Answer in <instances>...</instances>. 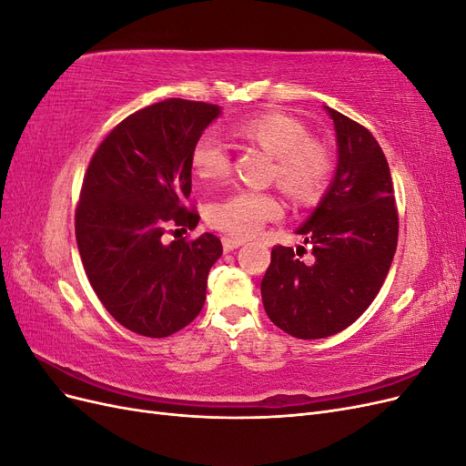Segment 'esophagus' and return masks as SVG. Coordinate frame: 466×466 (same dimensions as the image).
<instances>
[{
	"label": "esophagus",
	"instance_id": "obj_1",
	"mask_svg": "<svg viewBox=\"0 0 466 466\" xmlns=\"http://www.w3.org/2000/svg\"><path fill=\"white\" fill-rule=\"evenodd\" d=\"M243 245H245V241H241V238H229V237L223 238V250L225 252H231V250L243 247Z\"/></svg>",
	"mask_w": 466,
	"mask_h": 466
}]
</instances>
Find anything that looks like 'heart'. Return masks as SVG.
Here are the masks:
<instances>
[{"label":"heart","mask_w":466,"mask_h":466,"mask_svg":"<svg viewBox=\"0 0 466 466\" xmlns=\"http://www.w3.org/2000/svg\"><path fill=\"white\" fill-rule=\"evenodd\" d=\"M229 134L276 157L272 175L295 202H313L327 188L332 175V155L327 146L311 139L299 120L268 112L231 126ZM190 161L200 178L221 177L231 165L228 146L214 132L196 139ZM279 214L281 206L276 196L248 188L233 190L206 208V218L214 228L237 237L255 235L268 219H276Z\"/></svg>","instance_id":"b5f03b06"}]
</instances>
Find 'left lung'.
Wrapping results in <instances>:
<instances>
[{
	"label": "left lung",
	"instance_id": "left-lung-1",
	"mask_svg": "<svg viewBox=\"0 0 466 466\" xmlns=\"http://www.w3.org/2000/svg\"><path fill=\"white\" fill-rule=\"evenodd\" d=\"M324 110L334 122L338 161L327 192L298 229L313 262L278 245L260 284L266 315L301 340L332 336L361 317L383 286L399 238L383 149L361 124Z\"/></svg>",
	"mask_w": 466,
	"mask_h": 466
}]
</instances>
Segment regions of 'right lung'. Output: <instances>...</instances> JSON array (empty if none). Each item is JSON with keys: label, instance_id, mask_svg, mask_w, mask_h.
Returning <instances> with one entry per match:
<instances>
[{"label": "right lung", "instance_id": "obj_1", "mask_svg": "<svg viewBox=\"0 0 466 466\" xmlns=\"http://www.w3.org/2000/svg\"><path fill=\"white\" fill-rule=\"evenodd\" d=\"M219 115L218 105L185 98L137 110L105 137L83 178L76 209L83 268L106 311L136 334L171 336L204 307L221 241L204 233L165 243L163 233L200 221L185 206L190 155Z\"/></svg>", "mask_w": 466, "mask_h": 466}]
</instances>
